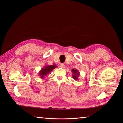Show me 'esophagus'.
<instances>
[{
	"instance_id": "esophagus-1",
	"label": "esophagus",
	"mask_w": 123,
	"mask_h": 123,
	"mask_svg": "<svg viewBox=\"0 0 123 123\" xmlns=\"http://www.w3.org/2000/svg\"><path fill=\"white\" fill-rule=\"evenodd\" d=\"M59 67H60L62 68H65V65L64 64H61Z\"/></svg>"
}]
</instances>
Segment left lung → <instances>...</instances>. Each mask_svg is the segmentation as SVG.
I'll use <instances>...</instances> for the list:
<instances>
[{
    "mask_svg": "<svg viewBox=\"0 0 123 123\" xmlns=\"http://www.w3.org/2000/svg\"><path fill=\"white\" fill-rule=\"evenodd\" d=\"M71 71L72 72V77H73V79L74 80H78L79 79H78V77H79L80 75V73L79 71V70H77L76 69H72Z\"/></svg>",
    "mask_w": 123,
    "mask_h": 123,
    "instance_id": "8db88e82",
    "label": "left lung"
}]
</instances>
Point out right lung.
<instances>
[{
	"label": "right lung",
	"mask_w": 123,
	"mask_h": 123,
	"mask_svg": "<svg viewBox=\"0 0 123 123\" xmlns=\"http://www.w3.org/2000/svg\"><path fill=\"white\" fill-rule=\"evenodd\" d=\"M57 66L55 65L44 66L38 72L40 77L41 79H44V77L47 75V74L50 73L51 71H52Z\"/></svg>",
	"instance_id": "right-lung-1"
}]
</instances>
